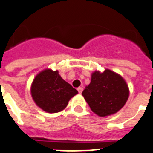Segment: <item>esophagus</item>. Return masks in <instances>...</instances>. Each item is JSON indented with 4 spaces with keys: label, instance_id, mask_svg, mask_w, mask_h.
Listing matches in <instances>:
<instances>
[{
    "label": "esophagus",
    "instance_id": "esophagus-1",
    "mask_svg": "<svg viewBox=\"0 0 153 153\" xmlns=\"http://www.w3.org/2000/svg\"><path fill=\"white\" fill-rule=\"evenodd\" d=\"M77 91H78V92H79V94H81L82 91H83V88H81V87H79V88H77Z\"/></svg>",
    "mask_w": 153,
    "mask_h": 153
}]
</instances>
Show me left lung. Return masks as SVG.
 I'll return each mask as SVG.
<instances>
[{"instance_id": "obj_1", "label": "left lung", "mask_w": 153, "mask_h": 153, "mask_svg": "<svg viewBox=\"0 0 153 153\" xmlns=\"http://www.w3.org/2000/svg\"><path fill=\"white\" fill-rule=\"evenodd\" d=\"M82 95L92 112L104 117L117 113L123 108L129 97V88L120 75L106 69L94 71L91 81Z\"/></svg>"}]
</instances>
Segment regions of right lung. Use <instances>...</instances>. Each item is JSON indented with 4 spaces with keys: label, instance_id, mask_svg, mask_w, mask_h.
Segmentation results:
<instances>
[{
    "label": "right lung",
    "instance_id": "obj_1",
    "mask_svg": "<svg viewBox=\"0 0 153 153\" xmlns=\"http://www.w3.org/2000/svg\"><path fill=\"white\" fill-rule=\"evenodd\" d=\"M30 92L36 105L49 113L63 110L70 98L78 93L61 77L58 70L50 69L43 70L35 76Z\"/></svg>",
    "mask_w": 153,
    "mask_h": 153
}]
</instances>
